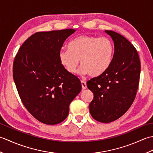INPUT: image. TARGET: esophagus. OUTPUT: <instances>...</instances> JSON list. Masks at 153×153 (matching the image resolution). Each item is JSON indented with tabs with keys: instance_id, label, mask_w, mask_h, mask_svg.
I'll return each instance as SVG.
<instances>
[{
	"instance_id": "34e87169",
	"label": "esophagus",
	"mask_w": 153,
	"mask_h": 153,
	"mask_svg": "<svg viewBox=\"0 0 153 153\" xmlns=\"http://www.w3.org/2000/svg\"><path fill=\"white\" fill-rule=\"evenodd\" d=\"M81 83H82V87L83 90L87 89V84H86L85 82H84V81H82V82H81Z\"/></svg>"
}]
</instances>
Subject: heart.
Masks as SVG:
<instances>
[{
  "label": "heart",
  "instance_id": "1",
  "mask_svg": "<svg viewBox=\"0 0 153 153\" xmlns=\"http://www.w3.org/2000/svg\"><path fill=\"white\" fill-rule=\"evenodd\" d=\"M114 46L113 42L106 37L82 35L70 42L68 51L59 52L60 64L70 74H74L78 65L80 74L88 73L96 77L102 74L111 64Z\"/></svg>",
  "mask_w": 153,
  "mask_h": 153
}]
</instances>
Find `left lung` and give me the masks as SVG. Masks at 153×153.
I'll return each instance as SVG.
<instances>
[{"instance_id":"1","label":"left lung","mask_w":153,"mask_h":153,"mask_svg":"<svg viewBox=\"0 0 153 153\" xmlns=\"http://www.w3.org/2000/svg\"><path fill=\"white\" fill-rule=\"evenodd\" d=\"M114 43V53L108 69L87 82L94 98L89 104L95 120L109 123L118 119L130 108L135 98L140 77L137 51L130 42L116 32L106 30Z\"/></svg>"}]
</instances>
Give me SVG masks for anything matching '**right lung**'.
<instances>
[{
    "label": "right lung",
    "mask_w": 153,
    "mask_h": 153,
    "mask_svg": "<svg viewBox=\"0 0 153 153\" xmlns=\"http://www.w3.org/2000/svg\"><path fill=\"white\" fill-rule=\"evenodd\" d=\"M75 31L37 32L22 44L14 58L13 78L23 105L45 124L63 122L70 102L82 90L80 80L58 58L64 41Z\"/></svg>",
    "instance_id": "right-lung-1"
}]
</instances>
